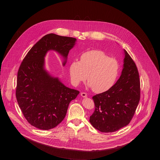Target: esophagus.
Returning a JSON list of instances; mask_svg holds the SVG:
<instances>
[{"label": "esophagus", "mask_w": 160, "mask_h": 160, "mask_svg": "<svg viewBox=\"0 0 160 160\" xmlns=\"http://www.w3.org/2000/svg\"><path fill=\"white\" fill-rule=\"evenodd\" d=\"M80 95L83 98H87V94L86 93H85V92H81Z\"/></svg>", "instance_id": "34e87169"}]
</instances>
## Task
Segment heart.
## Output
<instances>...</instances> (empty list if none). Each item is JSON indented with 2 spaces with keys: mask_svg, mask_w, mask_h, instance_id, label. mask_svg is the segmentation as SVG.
Wrapping results in <instances>:
<instances>
[{
  "mask_svg": "<svg viewBox=\"0 0 160 160\" xmlns=\"http://www.w3.org/2000/svg\"><path fill=\"white\" fill-rule=\"evenodd\" d=\"M70 75L72 83L77 86L87 80V85L96 93H102L115 83L119 75L118 62L110 58L99 50L83 53L80 61L75 60L70 64Z\"/></svg>",
  "mask_w": 160,
  "mask_h": 160,
  "instance_id": "b5f03b06",
  "label": "heart"
}]
</instances>
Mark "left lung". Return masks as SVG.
I'll return each mask as SVG.
<instances>
[{"label":"left lung","instance_id":"1","mask_svg":"<svg viewBox=\"0 0 160 160\" xmlns=\"http://www.w3.org/2000/svg\"><path fill=\"white\" fill-rule=\"evenodd\" d=\"M124 50L123 70L110 89L93 96L95 110L90 122L102 132H113L127 126L140 100V80L138 68Z\"/></svg>","mask_w":160,"mask_h":160}]
</instances>
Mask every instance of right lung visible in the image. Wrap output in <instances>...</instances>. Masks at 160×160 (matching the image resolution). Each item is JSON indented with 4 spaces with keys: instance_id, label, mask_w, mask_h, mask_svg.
<instances>
[{
    "instance_id": "add662e5",
    "label": "right lung",
    "mask_w": 160,
    "mask_h": 160,
    "mask_svg": "<svg viewBox=\"0 0 160 160\" xmlns=\"http://www.w3.org/2000/svg\"><path fill=\"white\" fill-rule=\"evenodd\" d=\"M77 39L49 33L43 36L29 51L18 72L16 96L25 118L41 130L56 127L64 118L70 102L79 91L66 87L58 77L45 68V57L54 51L67 61Z\"/></svg>"
}]
</instances>
